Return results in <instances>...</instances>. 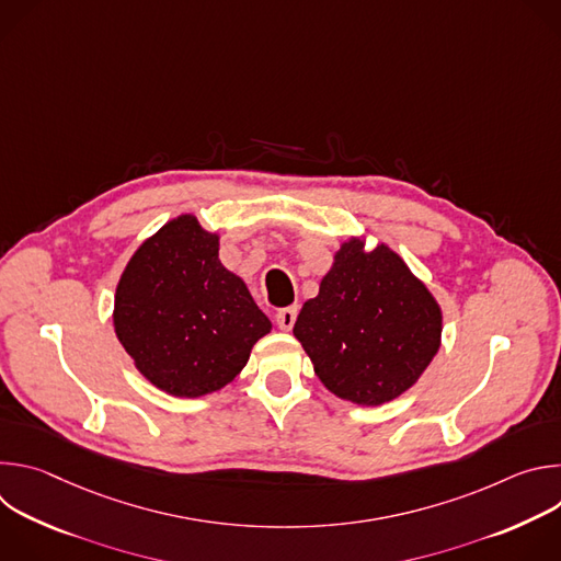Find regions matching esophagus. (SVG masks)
Returning <instances> with one entry per match:
<instances>
[{
    "mask_svg": "<svg viewBox=\"0 0 561 561\" xmlns=\"http://www.w3.org/2000/svg\"><path fill=\"white\" fill-rule=\"evenodd\" d=\"M297 312L299 308L297 306H286V308H279L277 314H275V322L282 331H290L295 327V319H297Z\"/></svg>",
    "mask_w": 561,
    "mask_h": 561,
    "instance_id": "34e87169",
    "label": "esophagus"
}]
</instances>
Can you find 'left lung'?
I'll list each match as a JSON object with an SVG mask.
<instances>
[{"mask_svg":"<svg viewBox=\"0 0 561 561\" xmlns=\"http://www.w3.org/2000/svg\"><path fill=\"white\" fill-rule=\"evenodd\" d=\"M322 383L357 407L407 392L442 344V308L407 262L351 237L293 329Z\"/></svg>","mask_w":561,"mask_h":561,"instance_id":"obj_1","label":"left lung"}]
</instances>
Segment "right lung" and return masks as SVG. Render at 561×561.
Listing matches in <instances>:
<instances>
[{"label": "right lung", "mask_w": 561, "mask_h": 561, "mask_svg": "<svg viewBox=\"0 0 561 561\" xmlns=\"http://www.w3.org/2000/svg\"><path fill=\"white\" fill-rule=\"evenodd\" d=\"M113 324L137 370L159 390L202 397L230 383L271 333L242 277L219 262V234L180 215L126 264Z\"/></svg>", "instance_id": "obj_1"}]
</instances>
